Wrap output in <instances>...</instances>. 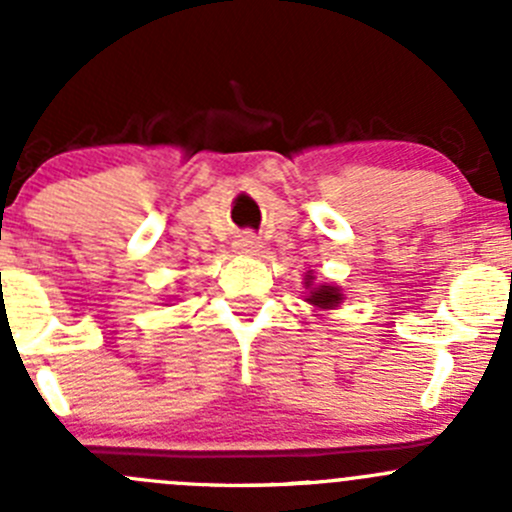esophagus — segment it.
I'll list each match as a JSON object with an SVG mask.
<instances>
[{"label":"esophagus","instance_id":"1","mask_svg":"<svg viewBox=\"0 0 512 512\" xmlns=\"http://www.w3.org/2000/svg\"><path fill=\"white\" fill-rule=\"evenodd\" d=\"M235 250L240 252V255H257V250H260V240H257L252 232H245V235H240L235 240Z\"/></svg>","mask_w":512,"mask_h":512}]
</instances>
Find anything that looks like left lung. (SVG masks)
<instances>
[{
  "mask_svg": "<svg viewBox=\"0 0 512 512\" xmlns=\"http://www.w3.org/2000/svg\"><path fill=\"white\" fill-rule=\"evenodd\" d=\"M304 289H307V297H304V302H309L314 309H319V312L337 309L339 304L344 302L342 289H339L337 285H329V282H319L317 285L312 277V272L304 277Z\"/></svg>",
  "mask_w": 512,
  "mask_h": 512,
  "instance_id": "8db88e82",
  "label": "left lung"
}]
</instances>
